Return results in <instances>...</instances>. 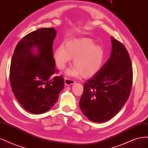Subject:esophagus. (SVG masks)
<instances>
[{
	"instance_id": "obj_1",
	"label": "esophagus",
	"mask_w": 148,
	"mask_h": 148,
	"mask_svg": "<svg viewBox=\"0 0 148 148\" xmlns=\"http://www.w3.org/2000/svg\"><path fill=\"white\" fill-rule=\"evenodd\" d=\"M75 83V81L71 79V78H68V77H66L64 79V84L66 85H73Z\"/></svg>"
}]
</instances>
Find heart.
Masks as SVG:
<instances>
[{"instance_id": "1", "label": "heart", "mask_w": 148, "mask_h": 148, "mask_svg": "<svg viewBox=\"0 0 148 148\" xmlns=\"http://www.w3.org/2000/svg\"><path fill=\"white\" fill-rule=\"evenodd\" d=\"M54 60L57 68L63 70L73 59V67L66 71L69 76L82 75L84 78L96 74L101 68L105 57L101 46L88 38L73 39L65 42L54 52Z\"/></svg>"}]
</instances>
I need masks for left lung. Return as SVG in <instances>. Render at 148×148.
Returning a JSON list of instances; mask_svg holds the SVG:
<instances>
[{"label":"left lung","mask_w":148,"mask_h":148,"mask_svg":"<svg viewBox=\"0 0 148 148\" xmlns=\"http://www.w3.org/2000/svg\"><path fill=\"white\" fill-rule=\"evenodd\" d=\"M112 51L101 69L84 83L80 99L81 110L89 120L104 122L124 106L132 87L133 70L123 44L111 37Z\"/></svg>","instance_id":"8db88e82"}]
</instances>
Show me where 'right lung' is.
Segmentation results:
<instances>
[{"instance_id": "add662e5", "label": "right lung", "mask_w": 148, "mask_h": 148, "mask_svg": "<svg viewBox=\"0 0 148 148\" xmlns=\"http://www.w3.org/2000/svg\"><path fill=\"white\" fill-rule=\"evenodd\" d=\"M53 27L40 28L22 38L14 51L10 68L12 92L21 106L32 114H42L54 106L64 86L55 69ZM36 48L38 54L33 53Z\"/></svg>"}]
</instances>
